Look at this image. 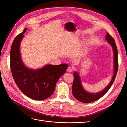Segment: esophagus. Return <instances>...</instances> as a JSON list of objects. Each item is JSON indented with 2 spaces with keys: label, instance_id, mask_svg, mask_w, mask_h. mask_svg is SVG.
Returning <instances> with one entry per match:
<instances>
[{
  "label": "esophagus",
  "instance_id": "obj_1",
  "mask_svg": "<svg viewBox=\"0 0 127 127\" xmlns=\"http://www.w3.org/2000/svg\"><path fill=\"white\" fill-rule=\"evenodd\" d=\"M67 71L69 72H70L72 71V68L70 67H68V68H67Z\"/></svg>",
  "mask_w": 127,
  "mask_h": 127
}]
</instances>
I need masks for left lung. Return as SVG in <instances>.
<instances>
[{
	"label": "left lung",
	"mask_w": 127,
	"mask_h": 127,
	"mask_svg": "<svg viewBox=\"0 0 127 127\" xmlns=\"http://www.w3.org/2000/svg\"><path fill=\"white\" fill-rule=\"evenodd\" d=\"M105 39L111 44V45L112 46L113 50L114 74L112 78V80H111V82L108 84V85L101 92H98V93H88V92H86L83 88L82 85L81 80H80L79 75L77 72H75L74 73V79L72 83V92L74 97L77 99L78 101L81 102L89 103L96 101L99 98H100L109 91V90L113 84L115 78H116L117 71L118 70V55L117 45L114 39L110 35L109 33H106Z\"/></svg>",
	"instance_id": "left-lung-1"
}]
</instances>
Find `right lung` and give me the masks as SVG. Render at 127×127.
Returning a JSON list of instances; mask_svg holds the SVG:
<instances>
[{
	"mask_svg": "<svg viewBox=\"0 0 127 127\" xmlns=\"http://www.w3.org/2000/svg\"><path fill=\"white\" fill-rule=\"evenodd\" d=\"M26 30L25 28L17 35L11 45L10 69L15 83L23 94L33 99L41 101L53 93L58 80L66 72L68 65L47 64L37 70L25 67L21 59L20 47Z\"/></svg>",
	"mask_w": 127,
	"mask_h": 127,
	"instance_id": "right-lung-1",
	"label": "right lung"
}]
</instances>
